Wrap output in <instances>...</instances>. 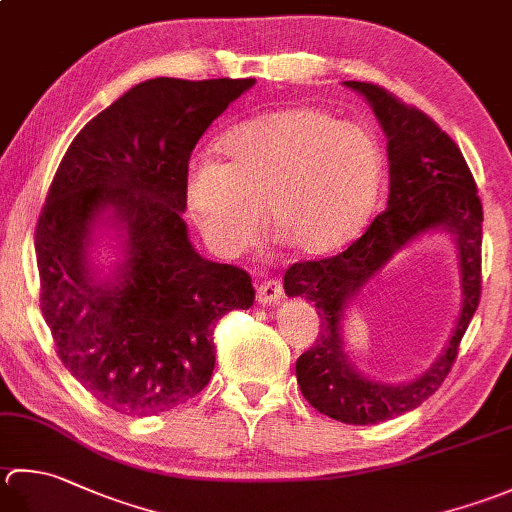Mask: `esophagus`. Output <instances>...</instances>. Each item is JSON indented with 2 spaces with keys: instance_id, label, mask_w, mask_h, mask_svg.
Wrapping results in <instances>:
<instances>
[{
  "instance_id": "34e87169",
  "label": "esophagus",
  "mask_w": 512,
  "mask_h": 512,
  "mask_svg": "<svg viewBox=\"0 0 512 512\" xmlns=\"http://www.w3.org/2000/svg\"><path fill=\"white\" fill-rule=\"evenodd\" d=\"M284 293V286L277 277H268L257 284V302L259 304H275Z\"/></svg>"
}]
</instances>
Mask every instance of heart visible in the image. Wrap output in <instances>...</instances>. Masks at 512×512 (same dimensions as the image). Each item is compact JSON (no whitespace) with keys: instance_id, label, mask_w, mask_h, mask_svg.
<instances>
[{"instance_id":"heart-1","label":"heart","mask_w":512,"mask_h":512,"mask_svg":"<svg viewBox=\"0 0 512 512\" xmlns=\"http://www.w3.org/2000/svg\"><path fill=\"white\" fill-rule=\"evenodd\" d=\"M224 164L188 168V206L210 248L237 255L255 242L264 208L299 255L335 253L368 222L382 184V150L362 126L317 106L270 110L222 137Z\"/></svg>"}]
</instances>
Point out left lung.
<instances>
[{
	"mask_svg": "<svg viewBox=\"0 0 512 512\" xmlns=\"http://www.w3.org/2000/svg\"><path fill=\"white\" fill-rule=\"evenodd\" d=\"M359 90L388 137V204L366 233L342 253L286 268L288 297L313 302L322 319L315 346L299 355L297 384L308 404L344 424L368 426L417 408L442 386L457 359L459 342L482 295V199L459 146L424 110L370 82H346ZM433 227L456 235L463 279V310L443 357L408 385H379L347 364L341 322L348 298L410 238Z\"/></svg>",
	"mask_w": 512,
	"mask_h": 512,
	"instance_id": "8db88e82",
	"label": "left lung"
}]
</instances>
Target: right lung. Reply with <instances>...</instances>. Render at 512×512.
<instances>
[{
  "label": "right lung",
  "instance_id": "1",
  "mask_svg": "<svg viewBox=\"0 0 512 512\" xmlns=\"http://www.w3.org/2000/svg\"><path fill=\"white\" fill-rule=\"evenodd\" d=\"M253 84L157 77L133 86L79 130L48 188L35 226L39 306L70 375L117 413L157 415L202 393L217 322L255 302L246 270L195 253L182 219L193 148ZM104 209L125 230L117 285H99L85 259Z\"/></svg>",
  "mask_w": 512,
  "mask_h": 512
}]
</instances>
